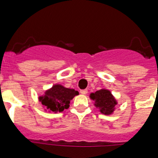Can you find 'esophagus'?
Segmentation results:
<instances>
[{
    "instance_id": "1",
    "label": "esophagus",
    "mask_w": 158,
    "mask_h": 158,
    "mask_svg": "<svg viewBox=\"0 0 158 158\" xmlns=\"http://www.w3.org/2000/svg\"><path fill=\"white\" fill-rule=\"evenodd\" d=\"M80 93L82 94H87V89H85V90H81Z\"/></svg>"
}]
</instances>
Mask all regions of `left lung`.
<instances>
[{
  "label": "left lung",
  "mask_w": 158,
  "mask_h": 158,
  "mask_svg": "<svg viewBox=\"0 0 158 158\" xmlns=\"http://www.w3.org/2000/svg\"><path fill=\"white\" fill-rule=\"evenodd\" d=\"M90 98L94 101V105L99 110L100 113L110 115L114 113L118 102L110 90L102 88L94 93H90Z\"/></svg>",
  "instance_id": "obj_1"
}]
</instances>
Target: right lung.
Returning <instances> with one entry per match:
<instances>
[{
	"label": "right lung",
	"mask_w": 158,
	"mask_h": 158,
	"mask_svg": "<svg viewBox=\"0 0 158 158\" xmlns=\"http://www.w3.org/2000/svg\"><path fill=\"white\" fill-rule=\"evenodd\" d=\"M78 94L79 92L74 89L67 88L61 84H55L45 90L43 95L40 96L39 101L45 108L44 110L57 113L68 109L71 100Z\"/></svg>",
	"instance_id": "1"
}]
</instances>
